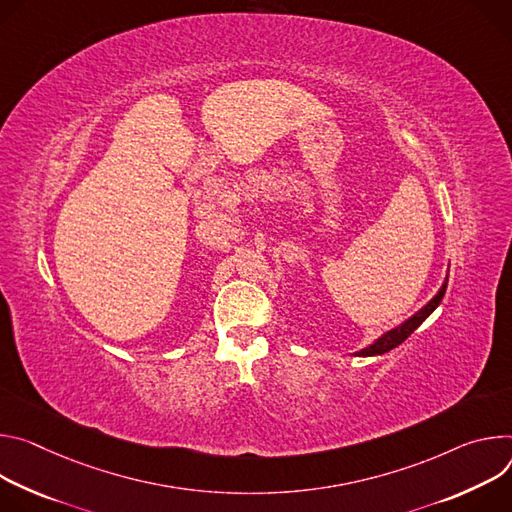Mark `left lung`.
<instances>
[{"mask_svg": "<svg viewBox=\"0 0 512 512\" xmlns=\"http://www.w3.org/2000/svg\"><path fill=\"white\" fill-rule=\"evenodd\" d=\"M447 278H449V274H447L445 280L441 282V287H439L437 295H435L427 305H423L415 315H411V317H409L407 321H403L401 325H396V327L388 329L386 333H382L378 339H374V342H372L370 346H366L364 350L356 352L354 356H362V358L380 356V354L390 352V350L396 348V346H401V344L405 342V339L439 307V303H441V299H443V295H445V289H447Z\"/></svg>", "mask_w": 512, "mask_h": 512, "instance_id": "8db88e82", "label": "left lung"}]
</instances>
